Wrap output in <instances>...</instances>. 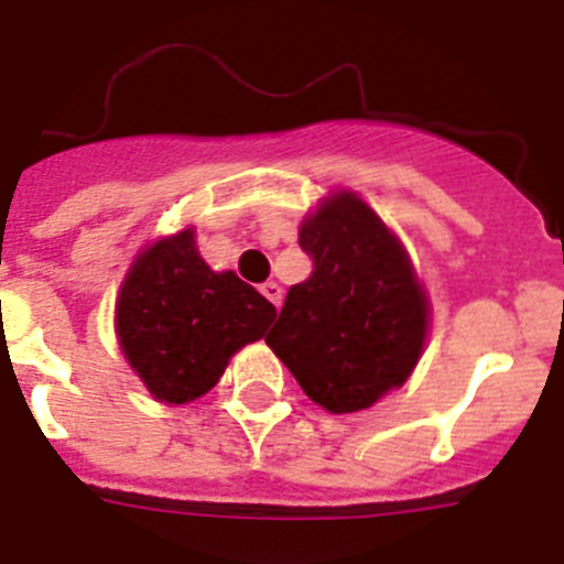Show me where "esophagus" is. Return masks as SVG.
<instances>
[{"instance_id": "esophagus-1", "label": "esophagus", "mask_w": 564, "mask_h": 564, "mask_svg": "<svg viewBox=\"0 0 564 564\" xmlns=\"http://www.w3.org/2000/svg\"><path fill=\"white\" fill-rule=\"evenodd\" d=\"M260 292H263V295H267L269 301H272L274 306H281V301H283V290H281V283H274V281L263 283V286H260Z\"/></svg>"}]
</instances>
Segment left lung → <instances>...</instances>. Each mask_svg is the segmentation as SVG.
<instances>
[{"label":"left lung","instance_id":"8db88e82","mask_svg":"<svg viewBox=\"0 0 564 564\" xmlns=\"http://www.w3.org/2000/svg\"><path fill=\"white\" fill-rule=\"evenodd\" d=\"M315 269L286 295L267 344L326 413L370 410L413 376L430 297L399 235L349 188L301 220Z\"/></svg>","mask_w":564,"mask_h":564}]
</instances>
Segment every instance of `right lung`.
<instances>
[{
  "label": "right lung",
  "mask_w": 564,
  "mask_h": 564,
  "mask_svg": "<svg viewBox=\"0 0 564 564\" xmlns=\"http://www.w3.org/2000/svg\"><path fill=\"white\" fill-rule=\"evenodd\" d=\"M274 315L254 286L200 258L186 226L137 252L117 295L113 329L145 390L177 406L206 395L231 355L263 338Z\"/></svg>",
  "instance_id": "obj_1"
}]
</instances>
